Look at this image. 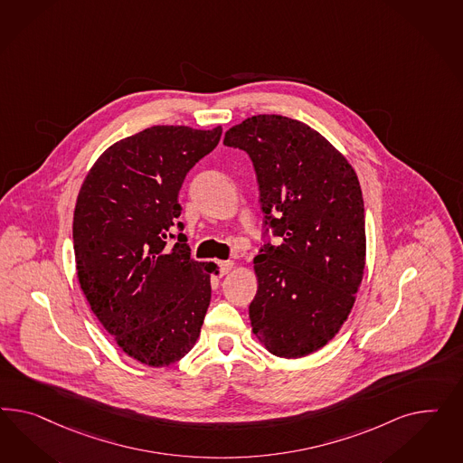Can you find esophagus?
Listing matches in <instances>:
<instances>
[{
    "instance_id": "34e87169",
    "label": "esophagus",
    "mask_w": 463,
    "mask_h": 463,
    "mask_svg": "<svg viewBox=\"0 0 463 463\" xmlns=\"http://www.w3.org/2000/svg\"><path fill=\"white\" fill-rule=\"evenodd\" d=\"M232 268H234V263H232V261H219V271H221L222 275L229 273Z\"/></svg>"
}]
</instances>
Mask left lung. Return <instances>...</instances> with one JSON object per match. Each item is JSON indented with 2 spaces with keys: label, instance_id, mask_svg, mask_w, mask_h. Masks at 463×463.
Segmentation results:
<instances>
[{
  "label": "left lung",
  "instance_id": "1",
  "mask_svg": "<svg viewBox=\"0 0 463 463\" xmlns=\"http://www.w3.org/2000/svg\"><path fill=\"white\" fill-rule=\"evenodd\" d=\"M224 144L251 157L263 238H278L254 258L252 331L277 356H306L335 337L362 283L360 183L319 132L288 117L254 115L229 128Z\"/></svg>",
  "mask_w": 463,
  "mask_h": 463
}]
</instances>
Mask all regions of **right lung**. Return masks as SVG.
I'll return each instance as SVG.
<instances>
[{"mask_svg": "<svg viewBox=\"0 0 463 463\" xmlns=\"http://www.w3.org/2000/svg\"><path fill=\"white\" fill-rule=\"evenodd\" d=\"M221 136V127H149L99 156L80 190L78 280L101 326L140 364H175L200 335L217 267L190 258L178 194Z\"/></svg>", "mask_w": 463, "mask_h": 463, "instance_id": "obj_1", "label": "right lung"}]
</instances>
